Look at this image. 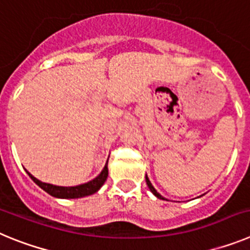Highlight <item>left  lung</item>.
Masks as SVG:
<instances>
[{"instance_id":"8db88e82","label":"left lung","mask_w":250,"mask_h":250,"mask_svg":"<svg viewBox=\"0 0 250 250\" xmlns=\"http://www.w3.org/2000/svg\"><path fill=\"white\" fill-rule=\"evenodd\" d=\"M145 179H146V184H147V187H149L150 191H151V193L154 194V195H155L156 198H159V199H163V200H167V199H165L164 196H161L160 194H159L158 191H156L155 188L152 187V184H151V183H150V180H149V178H147V175H145Z\"/></svg>"}]
</instances>
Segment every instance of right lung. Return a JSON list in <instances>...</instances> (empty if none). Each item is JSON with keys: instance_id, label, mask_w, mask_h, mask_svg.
Segmentation results:
<instances>
[{"instance_id": "right-lung-1", "label": "right lung", "mask_w": 250, "mask_h": 250, "mask_svg": "<svg viewBox=\"0 0 250 250\" xmlns=\"http://www.w3.org/2000/svg\"><path fill=\"white\" fill-rule=\"evenodd\" d=\"M109 160V159H107ZM28 176H30L41 189L48 193L50 195L55 196V198H60V199H77V198H83V196L92 195L96 191H99L104 183L106 182L107 175H109V169H107V161H106L105 167L101 170V173L98 176L90 182L85 183V184L76 185V187H59V185L48 184V183H43L39 179L35 178L34 175H31L27 171Z\"/></svg>"}]
</instances>
